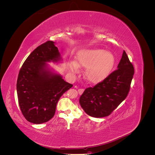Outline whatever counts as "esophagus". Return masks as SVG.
<instances>
[{"mask_svg": "<svg viewBox=\"0 0 155 155\" xmlns=\"http://www.w3.org/2000/svg\"><path fill=\"white\" fill-rule=\"evenodd\" d=\"M83 91H84L83 88H79L78 89V93L79 94H81L83 92Z\"/></svg>", "mask_w": 155, "mask_h": 155, "instance_id": "1", "label": "esophagus"}]
</instances>
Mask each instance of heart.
Segmentation results:
<instances>
[{
  "label": "heart",
  "mask_w": 155,
  "mask_h": 155,
  "mask_svg": "<svg viewBox=\"0 0 155 155\" xmlns=\"http://www.w3.org/2000/svg\"><path fill=\"white\" fill-rule=\"evenodd\" d=\"M115 63L114 55L102 49L83 50L78 53L75 63L70 65V71L77 73L78 67H86L85 78L88 81L97 83L109 75Z\"/></svg>",
  "instance_id": "heart-1"
}]
</instances>
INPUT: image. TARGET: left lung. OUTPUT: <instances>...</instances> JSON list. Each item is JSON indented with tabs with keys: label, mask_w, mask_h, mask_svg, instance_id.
I'll use <instances>...</instances> for the list:
<instances>
[{
	"label": "left lung",
	"mask_w": 155,
	"mask_h": 155,
	"mask_svg": "<svg viewBox=\"0 0 155 155\" xmlns=\"http://www.w3.org/2000/svg\"><path fill=\"white\" fill-rule=\"evenodd\" d=\"M134 73L133 65L124 51L118 69L94 87L85 89L79 98L82 109L94 118L110 115L127 96Z\"/></svg>",
	"instance_id": "obj_1"
}]
</instances>
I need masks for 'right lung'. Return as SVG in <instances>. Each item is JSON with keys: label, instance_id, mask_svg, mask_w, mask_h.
Returning <instances> with one entry per match:
<instances>
[{"label": "right lung", "instance_id": "obj_1", "mask_svg": "<svg viewBox=\"0 0 155 155\" xmlns=\"http://www.w3.org/2000/svg\"><path fill=\"white\" fill-rule=\"evenodd\" d=\"M61 60L54 42L48 41L37 47L23 63L17 92L22 113L29 122L41 124L52 118L59 98L73 86L47 64Z\"/></svg>", "mask_w": 155, "mask_h": 155}]
</instances>
